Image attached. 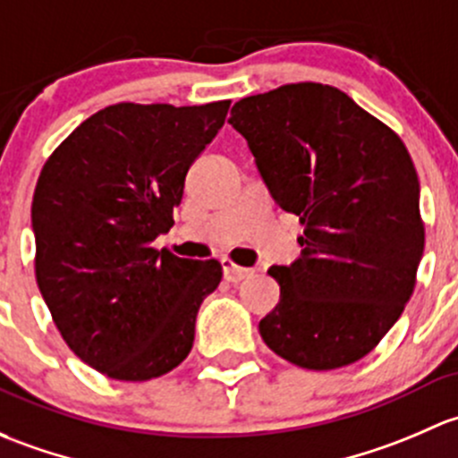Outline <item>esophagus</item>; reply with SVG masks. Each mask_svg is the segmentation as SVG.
Instances as JSON below:
<instances>
[{"mask_svg":"<svg viewBox=\"0 0 458 458\" xmlns=\"http://www.w3.org/2000/svg\"><path fill=\"white\" fill-rule=\"evenodd\" d=\"M220 264H223L225 280H229V282H240V280H244V277H249L253 273L251 268L238 267V264L231 262L229 258H223V260H220Z\"/></svg>","mask_w":458,"mask_h":458,"instance_id":"esophagus-1","label":"esophagus"}]
</instances>
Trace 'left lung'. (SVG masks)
<instances>
[{
  "label": "left lung",
  "mask_w": 458,
  "mask_h": 458,
  "mask_svg": "<svg viewBox=\"0 0 458 458\" xmlns=\"http://www.w3.org/2000/svg\"><path fill=\"white\" fill-rule=\"evenodd\" d=\"M229 123L304 227L298 260L268 268L280 301L260 322L264 344L300 369L355 364L403 313L423 256L403 140L342 89L310 81L240 98Z\"/></svg>",
  "instance_id": "8db88e82"
}]
</instances>
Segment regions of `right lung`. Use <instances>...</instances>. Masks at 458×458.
I'll return each mask as SVG.
<instances>
[{
    "label": "right lung",
    "instance_id": "right-lung-1",
    "mask_svg": "<svg viewBox=\"0 0 458 458\" xmlns=\"http://www.w3.org/2000/svg\"><path fill=\"white\" fill-rule=\"evenodd\" d=\"M229 106H107L41 169L32 198L37 284L70 351L110 379H154L194 346L198 309L223 267L152 242L172 229L187 169Z\"/></svg>",
    "mask_w": 458,
    "mask_h": 458
}]
</instances>
